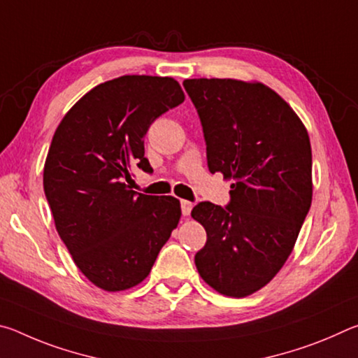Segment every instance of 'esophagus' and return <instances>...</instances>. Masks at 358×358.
<instances>
[{"label":"esophagus","mask_w":358,"mask_h":358,"mask_svg":"<svg viewBox=\"0 0 358 358\" xmlns=\"http://www.w3.org/2000/svg\"><path fill=\"white\" fill-rule=\"evenodd\" d=\"M192 210V203L189 201H181V213L183 216H189Z\"/></svg>","instance_id":"34e87169"}]
</instances>
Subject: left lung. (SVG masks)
<instances>
[{
  "mask_svg": "<svg viewBox=\"0 0 358 358\" xmlns=\"http://www.w3.org/2000/svg\"><path fill=\"white\" fill-rule=\"evenodd\" d=\"M183 85L202 121L210 172L232 180L226 208L201 202L191 211L207 232L194 262L216 292L243 299L282 268L310 211V136L264 83L186 78Z\"/></svg>",
  "mask_w": 358,
  "mask_h": 358,
  "instance_id": "1",
  "label": "left lung"
}]
</instances>
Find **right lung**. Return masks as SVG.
Masks as SVG:
<instances>
[{"mask_svg":"<svg viewBox=\"0 0 358 358\" xmlns=\"http://www.w3.org/2000/svg\"><path fill=\"white\" fill-rule=\"evenodd\" d=\"M183 101L172 77L123 76L82 96L53 134L44 164L53 221L77 268L106 292L141 284L178 226V199L128 183L134 166L151 171L150 124Z\"/></svg>","mask_w":358,"mask_h":358,"instance_id":"1","label":"right lung"}]
</instances>
